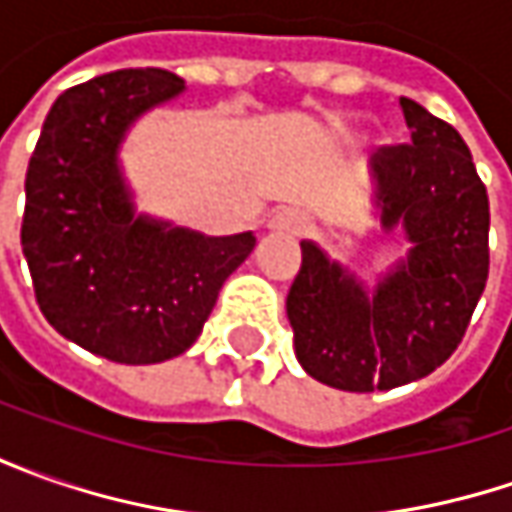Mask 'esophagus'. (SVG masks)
<instances>
[{
	"instance_id": "34e87169",
	"label": "esophagus",
	"mask_w": 512,
	"mask_h": 512,
	"mask_svg": "<svg viewBox=\"0 0 512 512\" xmlns=\"http://www.w3.org/2000/svg\"><path fill=\"white\" fill-rule=\"evenodd\" d=\"M267 227L273 230V233H287V236H299V233H305V216L302 213H296V210H279V213H273V219L267 222Z\"/></svg>"
}]
</instances>
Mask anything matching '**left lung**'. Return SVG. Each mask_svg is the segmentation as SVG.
Wrapping results in <instances>:
<instances>
[{
  "label": "left lung",
  "mask_w": 512,
  "mask_h": 512,
  "mask_svg": "<svg viewBox=\"0 0 512 512\" xmlns=\"http://www.w3.org/2000/svg\"><path fill=\"white\" fill-rule=\"evenodd\" d=\"M413 145L370 156L373 213L410 250L367 287L316 242L287 293L296 359L316 382L373 393L450 359L487 285L490 202L459 130L399 99Z\"/></svg>",
  "instance_id": "obj_1"
}]
</instances>
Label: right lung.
Returning <instances> with one entry per match:
<instances>
[{"label": "right lung", "mask_w": 512, "mask_h": 512, "mask_svg": "<svg viewBox=\"0 0 512 512\" xmlns=\"http://www.w3.org/2000/svg\"><path fill=\"white\" fill-rule=\"evenodd\" d=\"M185 93L159 68L65 90L25 179L22 253L36 302L65 339L119 364L168 362L199 339L256 236H205L139 213L119 150L130 128Z\"/></svg>", "instance_id": "right-lung-1"}]
</instances>
